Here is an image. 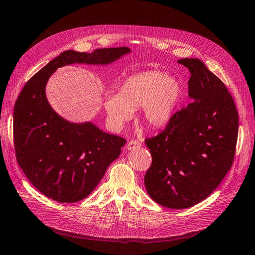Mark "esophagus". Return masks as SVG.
<instances>
[{"label":"esophagus","mask_w":255,"mask_h":255,"mask_svg":"<svg viewBox=\"0 0 255 255\" xmlns=\"http://www.w3.org/2000/svg\"><path fill=\"white\" fill-rule=\"evenodd\" d=\"M141 146V143L138 141V140H131V141H129L128 143H127V148L129 149H135V148H138V147H140Z\"/></svg>","instance_id":"34e87169"}]
</instances>
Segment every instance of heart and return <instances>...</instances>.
Segmentation results:
<instances>
[{
	"instance_id": "obj_1",
	"label": "heart",
	"mask_w": 255,
	"mask_h": 255,
	"mask_svg": "<svg viewBox=\"0 0 255 255\" xmlns=\"http://www.w3.org/2000/svg\"><path fill=\"white\" fill-rule=\"evenodd\" d=\"M182 97L181 84L165 72L151 70L129 76L121 85L119 95L109 96L106 110L111 125L120 128L142 107V120L159 128L170 122Z\"/></svg>"
}]
</instances>
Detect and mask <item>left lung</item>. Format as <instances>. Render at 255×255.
Listing matches in <instances>:
<instances>
[{
	"label": "left lung",
	"mask_w": 255,
	"mask_h": 255,
	"mask_svg": "<svg viewBox=\"0 0 255 255\" xmlns=\"http://www.w3.org/2000/svg\"><path fill=\"white\" fill-rule=\"evenodd\" d=\"M191 72L193 102L161 131L145 139L152 164L144 175L151 198L170 209L206 199L230 171L238 138V112L224 83L194 58L178 61Z\"/></svg>",
	"instance_id": "obj_1"
}]
</instances>
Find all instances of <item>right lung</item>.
Here are the masks:
<instances>
[{
  "instance_id": "obj_1",
  "label": "right lung",
  "mask_w": 255,
  "mask_h": 255,
  "mask_svg": "<svg viewBox=\"0 0 255 255\" xmlns=\"http://www.w3.org/2000/svg\"><path fill=\"white\" fill-rule=\"evenodd\" d=\"M128 47L99 48L91 54L65 50L25 83L14 108L16 159L37 191L63 204L93 192L126 140L103 132L94 124H72L56 114L45 96L54 72L65 64H107L129 53Z\"/></svg>"
}]
</instances>
